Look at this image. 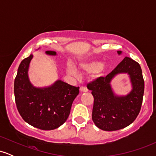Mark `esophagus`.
<instances>
[{
    "label": "esophagus",
    "instance_id": "obj_1",
    "mask_svg": "<svg viewBox=\"0 0 156 156\" xmlns=\"http://www.w3.org/2000/svg\"><path fill=\"white\" fill-rule=\"evenodd\" d=\"M80 90L81 91V92H88V89H87V87H80Z\"/></svg>",
    "mask_w": 156,
    "mask_h": 156
}]
</instances>
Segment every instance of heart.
<instances>
[{"label":"heart","mask_w":156,"mask_h":156,"mask_svg":"<svg viewBox=\"0 0 156 156\" xmlns=\"http://www.w3.org/2000/svg\"><path fill=\"white\" fill-rule=\"evenodd\" d=\"M80 68L83 71L91 72L94 73V75H98L104 69V64L99 63L97 61H89V62H83V63H80ZM68 72L70 73L71 75H76V68L73 67V65L69 64L68 66Z\"/></svg>","instance_id":"1"}]
</instances>
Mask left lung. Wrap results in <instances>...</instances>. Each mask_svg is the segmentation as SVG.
<instances>
[{
	"instance_id": "8db88e82",
	"label": "left lung",
	"mask_w": 156,
	"mask_h": 156,
	"mask_svg": "<svg viewBox=\"0 0 156 156\" xmlns=\"http://www.w3.org/2000/svg\"><path fill=\"white\" fill-rule=\"evenodd\" d=\"M120 54L121 51H117ZM130 75L133 89L126 96L117 97L112 93L110 82L119 73ZM94 98L92 120L98 128L105 131L122 129L131 124L140 112L144 90L142 71L138 62L125 57L109 74L87 83Z\"/></svg>"
}]
</instances>
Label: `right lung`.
Wrapping results in <instances>:
<instances>
[{
    "mask_svg": "<svg viewBox=\"0 0 156 156\" xmlns=\"http://www.w3.org/2000/svg\"><path fill=\"white\" fill-rule=\"evenodd\" d=\"M55 55L54 51H46ZM33 55L20 64L15 79L14 92L17 108L27 123L44 130H54L63 125L70 113L73 102L79 93V87L57 80L48 88H35L30 83L28 69Z\"/></svg>",
    "mask_w": 156,
    "mask_h": 156,
    "instance_id": "add662e5",
    "label": "right lung"
}]
</instances>
